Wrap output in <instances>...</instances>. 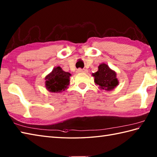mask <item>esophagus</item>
Instances as JSON below:
<instances>
[{"instance_id":"obj_1","label":"esophagus","mask_w":157,"mask_h":157,"mask_svg":"<svg viewBox=\"0 0 157 157\" xmlns=\"http://www.w3.org/2000/svg\"><path fill=\"white\" fill-rule=\"evenodd\" d=\"M76 72H77L78 73H81V72H86V70H84V69H81V68H78V69H77V70H76Z\"/></svg>"}]
</instances>
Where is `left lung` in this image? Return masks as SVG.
Returning a JSON list of instances; mask_svg holds the SVG:
<instances>
[{
	"instance_id": "obj_1",
	"label": "left lung",
	"mask_w": 157,
	"mask_h": 157,
	"mask_svg": "<svg viewBox=\"0 0 157 157\" xmlns=\"http://www.w3.org/2000/svg\"><path fill=\"white\" fill-rule=\"evenodd\" d=\"M93 76L95 78V82L101 89L107 91L113 89L119 83L116 73L105 63L99 66L98 70L93 74Z\"/></svg>"
}]
</instances>
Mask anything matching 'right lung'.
<instances>
[{
  "instance_id": "right-lung-1",
  "label": "right lung",
  "mask_w": 157,
  "mask_h": 157,
  "mask_svg": "<svg viewBox=\"0 0 157 157\" xmlns=\"http://www.w3.org/2000/svg\"><path fill=\"white\" fill-rule=\"evenodd\" d=\"M69 72L63 71L59 66L55 68L45 78V87L48 91L51 92H60L64 91L69 85Z\"/></svg>"
}]
</instances>
